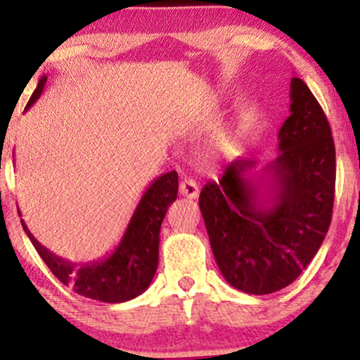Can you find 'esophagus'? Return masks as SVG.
I'll return each mask as SVG.
<instances>
[{
  "instance_id": "obj_1",
  "label": "esophagus",
  "mask_w": 360,
  "mask_h": 360,
  "mask_svg": "<svg viewBox=\"0 0 360 360\" xmlns=\"http://www.w3.org/2000/svg\"><path fill=\"white\" fill-rule=\"evenodd\" d=\"M179 193H181V196L189 198V200H196V198H198V184H196V181H193V179L181 181Z\"/></svg>"
}]
</instances>
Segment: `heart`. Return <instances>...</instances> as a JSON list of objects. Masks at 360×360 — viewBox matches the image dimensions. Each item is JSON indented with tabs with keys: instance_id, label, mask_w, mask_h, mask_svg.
<instances>
[{
	"instance_id": "heart-1",
	"label": "heart",
	"mask_w": 360,
	"mask_h": 360,
	"mask_svg": "<svg viewBox=\"0 0 360 360\" xmlns=\"http://www.w3.org/2000/svg\"><path fill=\"white\" fill-rule=\"evenodd\" d=\"M230 143V137L229 135H221L220 139H217V142L213 143V147H212V154L214 155L217 154V152H221V150H225L226 148V146H229Z\"/></svg>"
}]
</instances>
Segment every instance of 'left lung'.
Here are the masks:
<instances>
[{"label":"left lung","instance_id":"1","mask_svg":"<svg viewBox=\"0 0 360 360\" xmlns=\"http://www.w3.org/2000/svg\"><path fill=\"white\" fill-rule=\"evenodd\" d=\"M289 117L278 135L267 193L235 159L201 189L200 210L223 278L249 295L289 286L315 257L332 221L335 146L320 103L300 77L289 86Z\"/></svg>","mask_w":360,"mask_h":360}]
</instances>
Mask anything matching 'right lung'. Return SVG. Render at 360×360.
Returning a JSON list of instances; mask_svg holds the SVG:
<instances>
[{"mask_svg": "<svg viewBox=\"0 0 360 360\" xmlns=\"http://www.w3.org/2000/svg\"><path fill=\"white\" fill-rule=\"evenodd\" d=\"M47 76L40 77L27 108H30L42 94ZM177 198V172L171 171L150 183L140 198L128 226L117 249L105 259L76 264L57 257L45 249L30 233L25 221L22 226L49 269L65 286H71L77 295L103 301L123 303L137 298L150 286L159 266V233L167 208ZM20 212V210H18Z\"/></svg>", "mask_w": 360, "mask_h": 360, "instance_id": "1", "label": "right lung"}]
</instances>
